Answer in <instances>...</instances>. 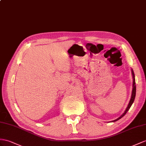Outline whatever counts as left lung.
<instances>
[{"mask_svg": "<svg viewBox=\"0 0 146 146\" xmlns=\"http://www.w3.org/2000/svg\"><path fill=\"white\" fill-rule=\"evenodd\" d=\"M131 73H132V76H133V89H132V92H131V99H130V100L129 102V104L128 106H127L126 110H125L124 113H123L120 117H118V118H117L116 119H115V120H113L111 122H115V121H118V119H121L123 117H124V116L125 115V114L128 112V111L129 110V109H130L131 106H132V104H133L134 102V99H135V96H136V83H135V76H134V72H133V70L131 68Z\"/></svg>", "mask_w": 146, "mask_h": 146, "instance_id": "obj_1", "label": "left lung"}]
</instances>
